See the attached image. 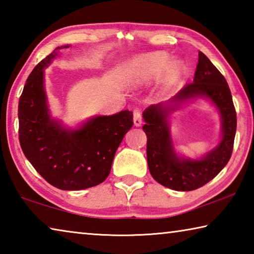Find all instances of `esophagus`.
<instances>
[{"label": "esophagus", "instance_id": "34e87169", "mask_svg": "<svg viewBox=\"0 0 254 254\" xmlns=\"http://www.w3.org/2000/svg\"><path fill=\"white\" fill-rule=\"evenodd\" d=\"M133 122H134L135 127H140L142 124V115L139 110H134L133 112Z\"/></svg>", "mask_w": 254, "mask_h": 254}]
</instances>
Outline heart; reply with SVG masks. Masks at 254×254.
<instances>
[{
	"mask_svg": "<svg viewBox=\"0 0 254 254\" xmlns=\"http://www.w3.org/2000/svg\"><path fill=\"white\" fill-rule=\"evenodd\" d=\"M169 63L170 56L162 51L141 55L131 60L127 71V79L135 87L148 86L154 83L167 67L165 77H163L162 87L163 89H169L179 79L184 70V65L182 63L174 62L168 66Z\"/></svg>",
	"mask_w": 254,
	"mask_h": 254,
	"instance_id": "heart-1",
	"label": "heart"
}]
</instances>
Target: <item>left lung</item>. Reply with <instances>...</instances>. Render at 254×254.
<instances>
[{
    "instance_id": "1",
    "label": "left lung",
    "mask_w": 254,
    "mask_h": 254,
    "mask_svg": "<svg viewBox=\"0 0 254 254\" xmlns=\"http://www.w3.org/2000/svg\"><path fill=\"white\" fill-rule=\"evenodd\" d=\"M194 80L187 84L169 103L149 106L143 112L147 134V159L153 179L174 190L189 191L204 186L220 174L229 162L234 145L236 131V112L231 91L220 70L199 51ZM208 97L220 111L223 136L220 144L199 161L180 159L174 153L171 143L166 117L170 110L191 98Z\"/></svg>"
}]
</instances>
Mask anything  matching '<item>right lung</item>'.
Returning <instances> with one entry per match:
<instances>
[{"label":"right lung","instance_id":"1","mask_svg":"<svg viewBox=\"0 0 254 254\" xmlns=\"http://www.w3.org/2000/svg\"><path fill=\"white\" fill-rule=\"evenodd\" d=\"M62 46L42 59L25 81L19 100V141L30 163L50 185L80 190L104 182L114 154L133 126L130 111L92 119L78 130H66L50 119L44 87V68Z\"/></svg>","mask_w":254,"mask_h":254}]
</instances>
